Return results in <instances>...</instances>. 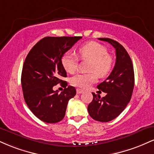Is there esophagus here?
Wrapping results in <instances>:
<instances>
[{
  "label": "esophagus",
  "instance_id": "1",
  "mask_svg": "<svg viewBox=\"0 0 154 154\" xmlns=\"http://www.w3.org/2000/svg\"><path fill=\"white\" fill-rule=\"evenodd\" d=\"M83 93V91L80 89H77V94H81V93Z\"/></svg>",
  "mask_w": 154,
  "mask_h": 154
}]
</instances>
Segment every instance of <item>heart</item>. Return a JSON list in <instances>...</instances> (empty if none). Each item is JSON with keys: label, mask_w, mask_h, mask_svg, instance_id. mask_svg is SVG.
I'll use <instances>...</instances> for the list:
<instances>
[{"label": "heart", "mask_w": 154, "mask_h": 154, "mask_svg": "<svg viewBox=\"0 0 154 154\" xmlns=\"http://www.w3.org/2000/svg\"><path fill=\"white\" fill-rule=\"evenodd\" d=\"M78 54L82 59L91 61L90 71H95L100 77L106 76L111 71L113 65L112 57L108 54V50L102 44L91 41L79 48ZM78 59L75 54L66 52L61 59V63L64 69L69 73H73L77 68ZM95 72L78 73L71 78V84L75 87L86 89L92 83L97 80Z\"/></svg>", "instance_id": "1"}]
</instances>
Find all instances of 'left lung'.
Here are the masks:
<instances>
[{
  "instance_id": "1",
  "label": "left lung",
  "mask_w": 154,
  "mask_h": 154,
  "mask_svg": "<svg viewBox=\"0 0 154 154\" xmlns=\"http://www.w3.org/2000/svg\"><path fill=\"white\" fill-rule=\"evenodd\" d=\"M98 40L114 46L116 63L110 75L97 86L106 95L100 98L99 95L93 93V100L88 105V110L93 119L107 122L117 117L130 102L135 85V76L132 60L121 44L110 38Z\"/></svg>"
}]
</instances>
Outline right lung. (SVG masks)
<instances>
[{
    "label": "right lung",
    "mask_w": 154,
    "mask_h": 154,
    "mask_svg": "<svg viewBox=\"0 0 154 154\" xmlns=\"http://www.w3.org/2000/svg\"><path fill=\"white\" fill-rule=\"evenodd\" d=\"M82 37H45L33 46L23 65L22 87L24 98L32 112L46 123L63 119L75 88L67 86L63 77L66 72L61 63L63 54ZM63 83H62V82ZM59 83L65 87L60 94L52 88Z\"/></svg>",
    "instance_id": "obj_1"
}]
</instances>
